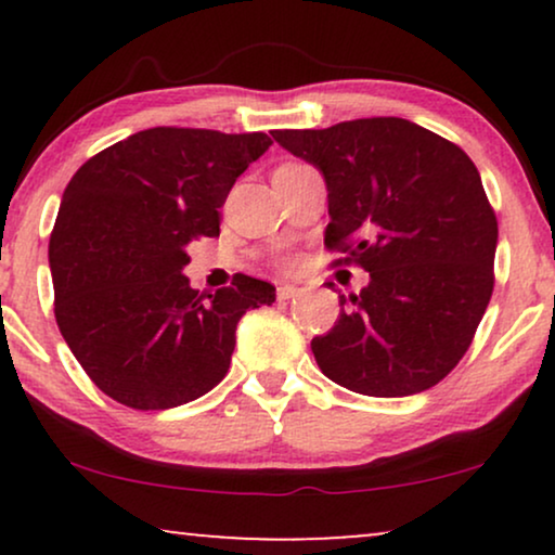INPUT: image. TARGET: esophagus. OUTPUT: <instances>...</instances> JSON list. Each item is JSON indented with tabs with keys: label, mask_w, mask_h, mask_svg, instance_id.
Wrapping results in <instances>:
<instances>
[{
	"label": "esophagus",
	"mask_w": 555,
	"mask_h": 555,
	"mask_svg": "<svg viewBox=\"0 0 555 555\" xmlns=\"http://www.w3.org/2000/svg\"><path fill=\"white\" fill-rule=\"evenodd\" d=\"M295 295H300V287H295V285H278V298L280 300L295 298Z\"/></svg>",
	"instance_id": "34e87169"
}]
</instances>
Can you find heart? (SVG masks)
Instances as JSON below:
<instances>
[{
    "instance_id": "1",
    "label": "heart",
    "mask_w": 555,
    "mask_h": 555,
    "mask_svg": "<svg viewBox=\"0 0 555 555\" xmlns=\"http://www.w3.org/2000/svg\"><path fill=\"white\" fill-rule=\"evenodd\" d=\"M283 166H293V164H283ZM278 169H280V166H278Z\"/></svg>"
}]
</instances>
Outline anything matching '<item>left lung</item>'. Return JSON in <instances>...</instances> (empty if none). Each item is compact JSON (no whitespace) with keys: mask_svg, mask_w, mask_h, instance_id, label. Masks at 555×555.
I'll list each match as a JSON object with an SVG mask.
<instances>
[{"mask_svg":"<svg viewBox=\"0 0 555 555\" xmlns=\"http://www.w3.org/2000/svg\"><path fill=\"white\" fill-rule=\"evenodd\" d=\"M272 139L321 169L325 247L346 255L336 264L369 272L359 295H338V323L310 340L318 366L366 397L431 389L467 353L495 285L498 219L473 158L393 116Z\"/></svg>","mask_w":555,"mask_h":555,"instance_id":"left-lung-1","label":"left lung"}]
</instances>
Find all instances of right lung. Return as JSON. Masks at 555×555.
Segmentation results:
<instances>
[{"mask_svg": "<svg viewBox=\"0 0 555 555\" xmlns=\"http://www.w3.org/2000/svg\"><path fill=\"white\" fill-rule=\"evenodd\" d=\"M264 133L146 128L75 171L50 234L55 321L98 389L141 412L194 401L227 376L234 331L275 285L237 275L189 285L186 247L219 234L234 181Z\"/></svg>", "mask_w": 555, "mask_h": 555, "instance_id": "1", "label": "right lung"}]
</instances>
